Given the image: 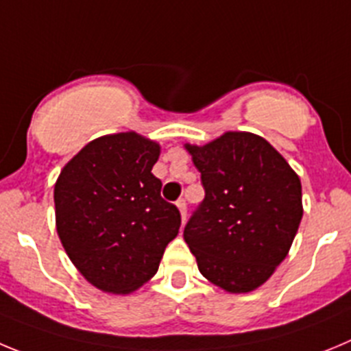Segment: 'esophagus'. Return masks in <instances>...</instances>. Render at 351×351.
I'll return each mask as SVG.
<instances>
[{
	"instance_id": "34e87169",
	"label": "esophagus",
	"mask_w": 351,
	"mask_h": 351,
	"mask_svg": "<svg viewBox=\"0 0 351 351\" xmlns=\"http://www.w3.org/2000/svg\"><path fill=\"white\" fill-rule=\"evenodd\" d=\"M176 206H178L180 215H182V220L185 222V217H187V204H185V199H178V201H176Z\"/></svg>"
}]
</instances>
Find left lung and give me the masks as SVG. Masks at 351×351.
<instances>
[{"label":"left lung","instance_id":"1","mask_svg":"<svg viewBox=\"0 0 351 351\" xmlns=\"http://www.w3.org/2000/svg\"><path fill=\"white\" fill-rule=\"evenodd\" d=\"M204 199L183 239L206 280L230 293L258 289L289 254L302 219L301 180L276 148L243 131L187 143Z\"/></svg>","mask_w":351,"mask_h":351}]
</instances>
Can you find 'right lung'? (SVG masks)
<instances>
[{
	"mask_svg": "<svg viewBox=\"0 0 351 351\" xmlns=\"http://www.w3.org/2000/svg\"><path fill=\"white\" fill-rule=\"evenodd\" d=\"M160 147L138 132L106 134L62 168L56 227L69 261L96 289L129 293L157 273L180 229V211L152 175Z\"/></svg>",
	"mask_w": 351,
	"mask_h": 351,
	"instance_id": "obj_1",
	"label": "right lung"
}]
</instances>
